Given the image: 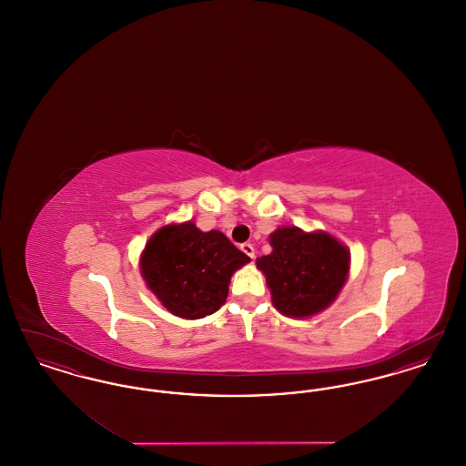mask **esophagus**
Segmentation results:
<instances>
[{"label": "esophagus", "mask_w": 466, "mask_h": 466, "mask_svg": "<svg viewBox=\"0 0 466 466\" xmlns=\"http://www.w3.org/2000/svg\"><path fill=\"white\" fill-rule=\"evenodd\" d=\"M241 249H243L244 253L253 260L255 258V248H253V244L244 243L241 244Z\"/></svg>", "instance_id": "34e87169"}]
</instances>
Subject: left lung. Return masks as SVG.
<instances>
[{
    "instance_id": "obj_1",
    "label": "left lung",
    "mask_w": 466,
    "mask_h": 466,
    "mask_svg": "<svg viewBox=\"0 0 466 466\" xmlns=\"http://www.w3.org/2000/svg\"><path fill=\"white\" fill-rule=\"evenodd\" d=\"M268 243L272 251L257 258V267L266 274L274 308L289 318L327 309L348 279V248L327 232L299 227H279Z\"/></svg>"
}]
</instances>
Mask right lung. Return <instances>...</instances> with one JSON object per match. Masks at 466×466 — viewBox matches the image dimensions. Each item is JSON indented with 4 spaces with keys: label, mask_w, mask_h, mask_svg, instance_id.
Listing matches in <instances>:
<instances>
[{
    "label": "right lung",
    "mask_w": 466,
    "mask_h": 466,
    "mask_svg": "<svg viewBox=\"0 0 466 466\" xmlns=\"http://www.w3.org/2000/svg\"><path fill=\"white\" fill-rule=\"evenodd\" d=\"M249 262L222 232L192 222L158 228L141 253V276L175 316L199 319L222 308L232 274Z\"/></svg>",
    "instance_id": "right-lung-1"
}]
</instances>
